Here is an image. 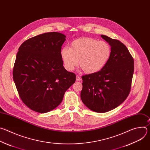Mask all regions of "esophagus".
<instances>
[{"mask_svg":"<svg viewBox=\"0 0 150 150\" xmlns=\"http://www.w3.org/2000/svg\"><path fill=\"white\" fill-rule=\"evenodd\" d=\"M76 81H79L81 80V78H80V76H78V75H76Z\"/></svg>","mask_w":150,"mask_h":150,"instance_id":"1","label":"esophagus"}]
</instances>
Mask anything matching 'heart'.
I'll return each instance as SVG.
<instances>
[{
    "instance_id": "b5f03b06",
    "label": "heart",
    "mask_w": 150,
    "mask_h": 150,
    "mask_svg": "<svg viewBox=\"0 0 150 150\" xmlns=\"http://www.w3.org/2000/svg\"><path fill=\"white\" fill-rule=\"evenodd\" d=\"M111 55L110 45L105 41L90 37H80L71 43L70 48L63 47L60 56L64 67L71 71L79 64L87 74L100 71L108 62Z\"/></svg>"
}]
</instances>
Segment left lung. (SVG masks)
<instances>
[{
  "label": "left lung",
  "mask_w": 150,
  "mask_h": 150,
  "mask_svg": "<svg viewBox=\"0 0 150 150\" xmlns=\"http://www.w3.org/2000/svg\"><path fill=\"white\" fill-rule=\"evenodd\" d=\"M101 37L111 46V55L100 71L82 76L81 98L90 110L105 113L117 108L129 96L134 60L120 41L105 35Z\"/></svg>",
  "instance_id": "8db88e82"
}]
</instances>
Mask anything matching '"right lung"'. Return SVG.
<instances>
[{"label":"right lung","instance_id":"1","mask_svg":"<svg viewBox=\"0 0 150 150\" xmlns=\"http://www.w3.org/2000/svg\"><path fill=\"white\" fill-rule=\"evenodd\" d=\"M65 37L46 33L27 40L18 49L13 79L21 100L34 112L55 109L75 82L76 75L64 68L60 56Z\"/></svg>","mask_w":150,"mask_h":150}]
</instances>
